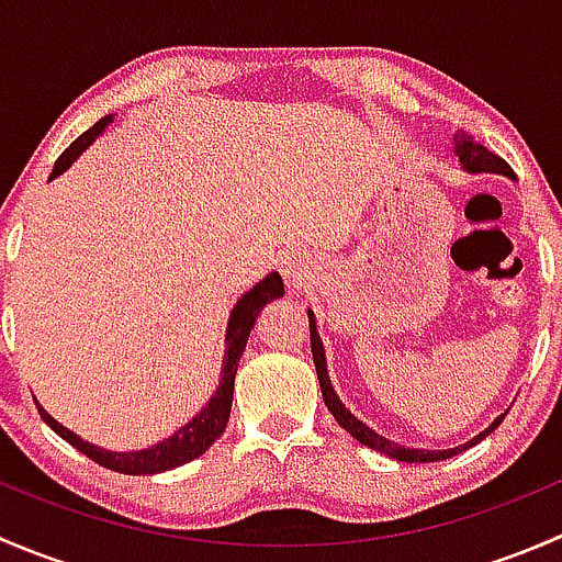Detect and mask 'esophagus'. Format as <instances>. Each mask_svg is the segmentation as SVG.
<instances>
[{"instance_id": "obj_1", "label": "esophagus", "mask_w": 562, "mask_h": 562, "mask_svg": "<svg viewBox=\"0 0 562 562\" xmlns=\"http://www.w3.org/2000/svg\"><path fill=\"white\" fill-rule=\"evenodd\" d=\"M282 274L291 285H302V280L307 277V263L299 252H291L285 260H282Z\"/></svg>"}]
</instances>
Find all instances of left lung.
Returning <instances> with one entry per match:
<instances>
[{
	"label": "left lung",
	"mask_w": 562,
	"mask_h": 562,
	"mask_svg": "<svg viewBox=\"0 0 562 562\" xmlns=\"http://www.w3.org/2000/svg\"><path fill=\"white\" fill-rule=\"evenodd\" d=\"M457 155H459V162H462V168H468L470 173H506V176H514L512 166H508L503 157H497L495 151L486 149L484 144H479V140L473 138V135H464L459 133L457 135ZM310 315V345H313V361H315V372H317V381H321V391H323V402H326V407L331 411V416L337 418L339 427L345 429V432L353 435L356 440H359L361 446H370L372 451H381V454H389L394 459H400V462H440V459H449L459 454L462 449H468V446H475L479 440H484L486 435L492 432V429L497 427V424L506 418V413H503L501 418H495V424H492L490 429H484V432L479 435V438H473L470 443L459 446V449H446V451H422V449H405V446L400 443H391V440L383 438V435L372 432L367 424H361L359 418L353 416L350 411H345V405L339 402V396L334 394L331 389V381H328V372H326V356H323V342L321 337H317V328H315V317L313 313Z\"/></svg>",
	"instance_id": "8db88e82"
}]
</instances>
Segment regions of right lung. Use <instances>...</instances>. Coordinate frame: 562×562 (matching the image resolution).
<instances>
[{
    "instance_id": "1",
    "label": "right lung",
    "mask_w": 562,
    "mask_h": 562,
    "mask_svg": "<svg viewBox=\"0 0 562 562\" xmlns=\"http://www.w3.org/2000/svg\"><path fill=\"white\" fill-rule=\"evenodd\" d=\"M108 122H111V116L100 119L94 127H89L87 133L78 135V138L72 140L65 151H61L59 160L54 162L50 179H56L59 173H65L67 168L76 162V157L81 155V151L87 149V146L92 144L100 133H103ZM282 293H285V288H282V277L277 274V271H271L266 280H260L252 291L245 293V296L239 299V304H236L234 313H231V321H228L223 381H220V386H217V391H214L212 400H209V405L203 407V411L198 413L190 424H184L179 432H173L171 438L162 440V443L151 446V449H146V451H130V454H124V451H105V449H98V446L87 443V440H81L76 432H70L67 427H61L56 418H50L48 413L37 405L40 416H43V422L48 424V427L54 429L59 438H65L70 446H76L81 454H87L92 462L103 464V468H108V470H116V473L151 475V473H160V470H171V468H179V464H184V462H192V459L201 457L203 451H206L209 446L220 438V435H223L225 424H228V416H231V402H234L236 370H239V359H241V353H245V345H247L249 331H252V326H255V317H258L260 310H263L271 299H280Z\"/></svg>"
}]
</instances>
